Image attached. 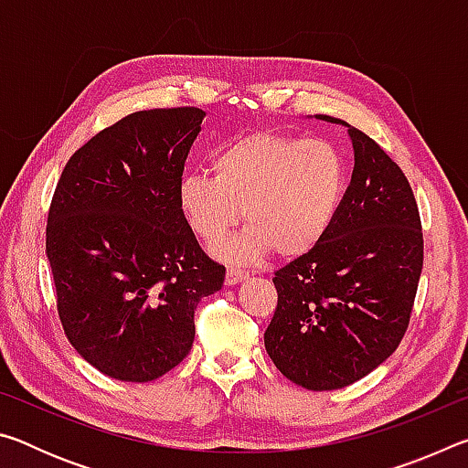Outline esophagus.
<instances>
[{"instance_id":"esophagus-1","label":"esophagus","mask_w":468,"mask_h":468,"mask_svg":"<svg viewBox=\"0 0 468 468\" xmlns=\"http://www.w3.org/2000/svg\"><path fill=\"white\" fill-rule=\"evenodd\" d=\"M248 279V272L243 271H237V268H227V274H225V284L227 287H233V284H239L241 281Z\"/></svg>"}]
</instances>
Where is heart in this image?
Segmentation results:
<instances>
[{
  "label": "heart",
  "mask_w": 468,
  "mask_h": 468,
  "mask_svg": "<svg viewBox=\"0 0 468 468\" xmlns=\"http://www.w3.org/2000/svg\"><path fill=\"white\" fill-rule=\"evenodd\" d=\"M212 171L186 173L177 204L200 239L215 243L239 223L248 227L212 248L231 264H253L274 251L303 256L322 241L343 200L346 169L324 140L251 132L212 156Z\"/></svg>",
  "instance_id": "obj_1"
}]
</instances>
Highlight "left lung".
Returning <instances> with one entry per match:
<instances>
[{
  "label": "left lung",
  "mask_w": 468,
  "mask_h": 468,
  "mask_svg": "<svg viewBox=\"0 0 468 468\" xmlns=\"http://www.w3.org/2000/svg\"><path fill=\"white\" fill-rule=\"evenodd\" d=\"M348 128L355 167L326 235L274 272L279 303L266 353L291 382L336 390L366 378L405 336L423 268L419 208L405 173Z\"/></svg>",
  "instance_id": "1"
}]
</instances>
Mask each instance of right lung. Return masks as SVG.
<instances>
[{"label":"right lung","mask_w":468,"mask_h":468,"mask_svg":"<svg viewBox=\"0 0 468 468\" xmlns=\"http://www.w3.org/2000/svg\"><path fill=\"white\" fill-rule=\"evenodd\" d=\"M204 111L150 109L99 132L69 158L47 218L63 332L122 382H150L186 359L194 310L220 291L177 204Z\"/></svg>","instance_id":"right-lung-1"}]
</instances>
